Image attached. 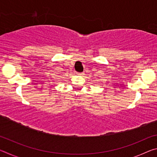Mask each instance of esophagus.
<instances>
[{"label":"esophagus","mask_w":157,"mask_h":157,"mask_svg":"<svg viewBox=\"0 0 157 157\" xmlns=\"http://www.w3.org/2000/svg\"><path fill=\"white\" fill-rule=\"evenodd\" d=\"M77 75H83V73H77Z\"/></svg>","instance_id":"obj_1"}]
</instances>
